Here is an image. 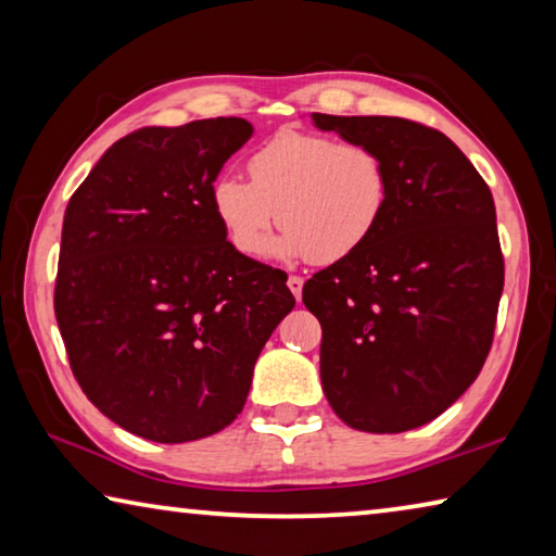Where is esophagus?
Returning <instances> with one entry per match:
<instances>
[{"label": "esophagus", "mask_w": 556, "mask_h": 556, "mask_svg": "<svg viewBox=\"0 0 556 556\" xmlns=\"http://www.w3.org/2000/svg\"><path fill=\"white\" fill-rule=\"evenodd\" d=\"M287 287H289L291 294H294V296L299 299V296H301V289H304V279H301L299 275H289Z\"/></svg>", "instance_id": "esophagus-1"}]
</instances>
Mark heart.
Listing matches in <instances>:
<instances>
[{"instance_id": "b5f03b06", "label": "heart", "mask_w": 556, "mask_h": 556, "mask_svg": "<svg viewBox=\"0 0 556 556\" xmlns=\"http://www.w3.org/2000/svg\"><path fill=\"white\" fill-rule=\"evenodd\" d=\"M248 176L250 184L220 176L211 191L225 238L248 257L265 250L277 215V255L333 265L370 242L390 205V168L378 149L321 131H277L250 154Z\"/></svg>"}]
</instances>
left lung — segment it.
Instances as JSON below:
<instances>
[{
    "instance_id": "1",
    "label": "left lung",
    "mask_w": 556,
    "mask_h": 556,
    "mask_svg": "<svg viewBox=\"0 0 556 556\" xmlns=\"http://www.w3.org/2000/svg\"><path fill=\"white\" fill-rule=\"evenodd\" d=\"M314 122L378 149L392 184L370 242L301 291L324 331L326 400L357 431L417 429L468 390L491 353L505 279L491 188L421 122L321 112Z\"/></svg>"
}]
</instances>
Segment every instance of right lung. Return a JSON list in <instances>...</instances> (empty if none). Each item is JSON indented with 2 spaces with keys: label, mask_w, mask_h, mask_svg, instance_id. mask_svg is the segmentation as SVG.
I'll return each mask as SVG.
<instances>
[{
  "label": "right lung",
  "mask_w": 556,
  "mask_h": 556,
  "mask_svg": "<svg viewBox=\"0 0 556 556\" xmlns=\"http://www.w3.org/2000/svg\"><path fill=\"white\" fill-rule=\"evenodd\" d=\"M252 137L240 117L142 127L71 195L53 308L71 370L131 434L184 444L230 425L294 308L281 269L225 240L211 191Z\"/></svg>",
  "instance_id": "right-lung-1"
}]
</instances>
